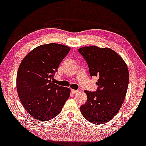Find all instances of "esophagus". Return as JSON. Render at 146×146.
<instances>
[{
  "label": "esophagus",
  "mask_w": 146,
  "mask_h": 146,
  "mask_svg": "<svg viewBox=\"0 0 146 146\" xmlns=\"http://www.w3.org/2000/svg\"><path fill=\"white\" fill-rule=\"evenodd\" d=\"M71 91L73 93V94H76V93L78 92V90H73V89H71Z\"/></svg>",
  "instance_id": "1"
}]
</instances>
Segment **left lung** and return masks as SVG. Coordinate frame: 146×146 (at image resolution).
Returning a JSON list of instances; mask_svg holds the SVG:
<instances>
[{
    "label": "left lung",
    "instance_id": "1",
    "mask_svg": "<svg viewBox=\"0 0 146 146\" xmlns=\"http://www.w3.org/2000/svg\"><path fill=\"white\" fill-rule=\"evenodd\" d=\"M78 51L88 65L91 76L98 77L95 92L85 90L86 103L80 107L82 115L94 124L105 123L119 112L129 85V71L124 60L113 49L85 46Z\"/></svg>",
    "mask_w": 146,
    "mask_h": 146
}]
</instances>
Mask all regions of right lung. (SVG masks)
I'll use <instances>...</instances> for the list:
<instances>
[{
  "instance_id": "add662e5",
  "label": "right lung",
  "mask_w": 146,
  "mask_h": 146,
  "mask_svg": "<svg viewBox=\"0 0 146 146\" xmlns=\"http://www.w3.org/2000/svg\"><path fill=\"white\" fill-rule=\"evenodd\" d=\"M70 51V48L64 45L42 44L21 61L17 74V91L24 109L36 120L53 119L70 97V88L52 82L59 65Z\"/></svg>"
}]
</instances>
